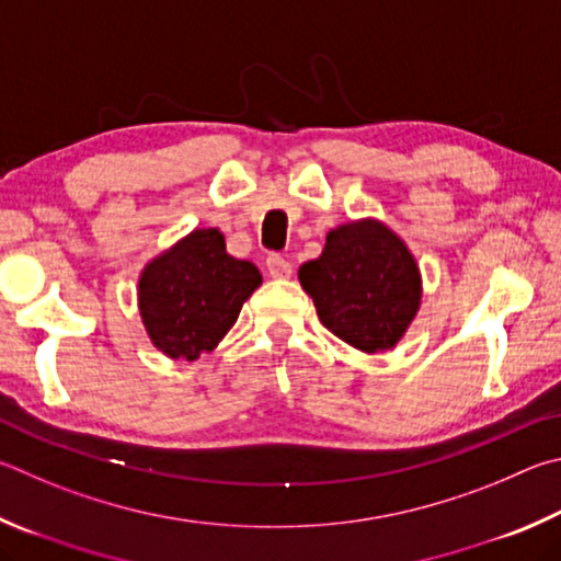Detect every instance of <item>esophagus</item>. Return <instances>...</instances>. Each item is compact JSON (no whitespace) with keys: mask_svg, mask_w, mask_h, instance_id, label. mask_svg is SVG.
Returning <instances> with one entry per match:
<instances>
[{"mask_svg":"<svg viewBox=\"0 0 561 561\" xmlns=\"http://www.w3.org/2000/svg\"><path fill=\"white\" fill-rule=\"evenodd\" d=\"M267 272L274 279H287V277H291V262L287 257H282V254H270Z\"/></svg>","mask_w":561,"mask_h":561,"instance_id":"34e87169","label":"esophagus"}]
</instances>
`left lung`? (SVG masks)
<instances>
[{
    "label": "left lung",
    "instance_id": "8db88e82",
    "mask_svg": "<svg viewBox=\"0 0 561 561\" xmlns=\"http://www.w3.org/2000/svg\"><path fill=\"white\" fill-rule=\"evenodd\" d=\"M299 282L325 329L365 353L392 348L422 299L412 252L378 220L331 230L321 257L301 264Z\"/></svg>",
    "mask_w": 561,
    "mask_h": 561
}]
</instances>
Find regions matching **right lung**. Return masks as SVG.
Segmentation results:
<instances>
[{
  "mask_svg": "<svg viewBox=\"0 0 561 561\" xmlns=\"http://www.w3.org/2000/svg\"><path fill=\"white\" fill-rule=\"evenodd\" d=\"M260 284L252 262L226 252L220 230H193L139 277V309L151 343L169 358L196 360L232 329Z\"/></svg>",
  "mask_w": 561,
  "mask_h": 561,
  "instance_id": "1",
  "label": "right lung"
}]
</instances>
